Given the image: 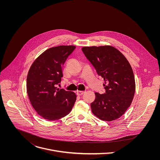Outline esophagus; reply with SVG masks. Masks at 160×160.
Masks as SVG:
<instances>
[{
  "label": "esophagus",
  "instance_id": "obj_1",
  "mask_svg": "<svg viewBox=\"0 0 160 160\" xmlns=\"http://www.w3.org/2000/svg\"><path fill=\"white\" fill-rule=\"evenodd\" d=\"M84 93V92H82V91H78L77 92V95H78V96H81V95H82Z\"/></svg>",
  "mask_w": 160,
  "mask_h": 160
}]
</instances>
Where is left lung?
<instances>
[{"mask_svg": "<svg viewBox=\"0 0 160 160\" xmlns=\"http://www.w3.org/2000/svg\"><path fill=\"white\" fill-rule=\"evenodd\" d=\"M82 50L104 79L105 93H95L92 112L100 119L112 121L120 118L130 107L136 91L132 69L126 58L110 46L84 47Z\"/></svg>", "mask_w": 160, "mask_h": 160, "instance_id": "obj_1", "label": "left lung"}]
</instances>
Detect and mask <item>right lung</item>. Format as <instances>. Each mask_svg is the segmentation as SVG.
<instances>
[{"label": "right lung", "mask_w": 160, "mask_h": 160, "mask_svg": "<svg viewBox=\"0 0 160 160\" xmlns=\"http://www.w3.org/2000/svg\"><path fill=\"white\" fill-rule=\"evenodd\" d=\"M75 48H50L35 60L28 71L26 88L29 99L37 113L47 120H57L68 114L76 100L74 92L57 87L63 77L62 67Z\"/></svg>", "instance_id": "add662e5"}]
</instances>
